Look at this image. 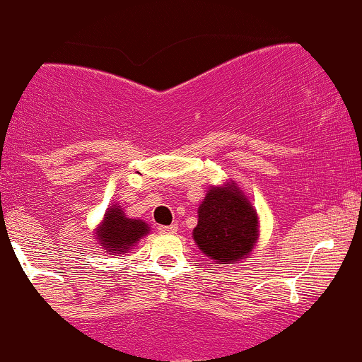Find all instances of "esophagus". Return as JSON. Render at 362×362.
Returning a JSON list of instances; mask_svg holds the SVG:
<instances>
[{"instance_id":"esophagus-1","label":"esophagus","mask_w":362,"mask_h":362,"mask_svg":"<svg viewBox=\"0 0 362 362\" xmlns=\"http://www.w3.org/2000/svg\"><path fill=\"white\" fill-rule=\"evenodd\" d=\"M177 223H171V226H161L159 227V230L161 232H166V234H175V232H177Z\"/></svg>"}]
</instances>
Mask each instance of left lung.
<instances>
[{"label": "left lung", "instance_id": "1", "mask_svg": "<svg viewBox=\"0 0 362 362\" xmlns=\"http://www.w3.org/2000/svg\"><path fill=\"white\" fill-rule=\"evenodd\" d=\"M194 239L206 257L218 264H235L257 243V211L238 189L216 187L208 191L199 206Z\"/></svg>", "mask_w": 362, "mask_h": 362}]
</instances>
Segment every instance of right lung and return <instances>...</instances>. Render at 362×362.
I'll list each match as a JSON object with an SVG mask.
<instances>
[{
    "instance_id": "obj_1",
    "label": "right lung",
    "mask_w": 362,
    "mask_h": 362,
    "mask_svg": "<svg viewBox=\"0 0 362 362\" xmlns=\"http://www.w3.org/2000/svg\"><path fill=\"white\" fill-rule=\"evenodd\" d=\"M144 234H147V223L142 220L127 218L123 208L114 206L105 213L104 222L98 227L97 239L107 251H127L135 245Z\"/></svg>"
}]
</instances>
